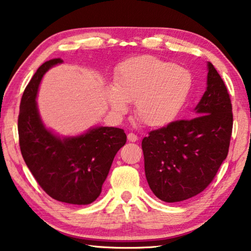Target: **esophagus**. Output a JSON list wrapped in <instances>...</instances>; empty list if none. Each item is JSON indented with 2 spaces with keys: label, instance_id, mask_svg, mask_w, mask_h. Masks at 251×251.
Instances as JSON below:
<instances>
[{
  "label": "esophagus",
  "instance_id": "1",
  "mask_svg": "<svg viewBox=\"0 0 251 251\" xmlns=\"http://www.w3.org/2000/svg\"><path fill=\"white\" fill-rule=\"evenodd\" d=\"M127 140H128L129 142H136L138 140L137 135H135L134 133H128L127 134Z\"/></svg>",
  "mask_w": 251,
  "mask_h": 251
}]
</instances>
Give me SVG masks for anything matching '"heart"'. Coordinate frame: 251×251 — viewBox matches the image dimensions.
<instances>
[{"label": "heart", "instance_id": "obj_1", "mask_svg": "<svg viewBox=\"0 0 251 251\" xmlns=\"http://www.w3.org/2000/svg\"><path fill=\"white\" fill-rule=\"evenodd\" d=\"M107 88V100L115 114L124 115L135 101V114L147 126L160 127L174 121L192 87L186 69L154 55H140L122 62Z\"/></svg>", "mask_w": 251, "mask_h": 251}]
</instances>
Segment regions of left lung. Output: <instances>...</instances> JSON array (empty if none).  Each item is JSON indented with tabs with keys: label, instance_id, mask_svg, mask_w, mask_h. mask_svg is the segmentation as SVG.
Segmentation results:
<instances>
[{
	"label": "left lung",
	"instance_id": "8db88e82",
	"mask_svg": "<svg viewBox=\"0 0 251 251\" xmlns=\"http://www.w3.org/2000/svg\"><path fill=\"white\" fill-rule=\"evenodd\" d=\"M208 70V87L194 117L152 130L142 141L147 183L164 202L184 201L201 193L229 152L231 100L211 62Z\"/></svg>",
	"mask_w": 251,
	"mask_h": 251
}]
</instances>
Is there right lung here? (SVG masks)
<instances>
[{
	"label": "right lung",
	"mask_w": 251,
	"mask_h": 251,
	"mask_svg": "<svg viewBox=\"0 0 251 251\" xmlns=\"http://www.w3.org/2000/svg\"><path fill=\"white\" fill-rule=\"evenodd\" d=\"M61 62L60 58L46 61L25 87L18 118L20 150L48 196L69 204H90L100 194L115 155L125 145L127 136L116 127H96L69 138L46 129L35 98L46 71Z\"/></svg>",
	"instance_id": "1"
}]
</instances>
